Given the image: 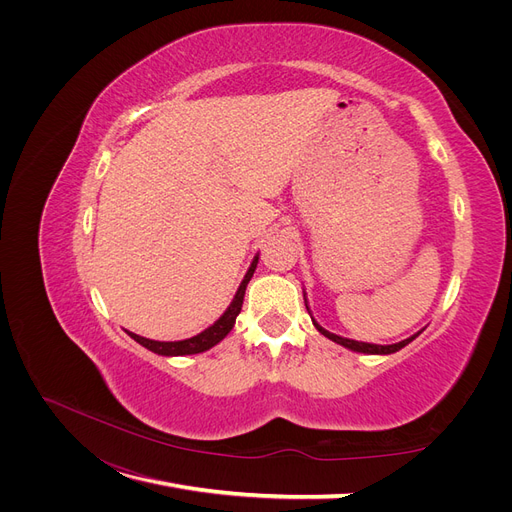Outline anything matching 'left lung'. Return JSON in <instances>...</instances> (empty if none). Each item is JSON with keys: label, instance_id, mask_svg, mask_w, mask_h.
Here are the masks:
<instances>
[{"label": "left lung", "instance_id": "1", "mask_svg": "<svg viewBox=\"0 0 512 512\" xmlns=\"http://www.w3.org/2000/svg\"><path fill=\"white\" fill-rule=\"evenodd\" d=\"M305 305H307V299H305ZM307 311H309V307H307ZM313 319V317H311ZM313 326L324 334L326 338H330V340H334L336 344H342V346H346V348H351V351H357V353H365V355H392V353H396V351H400L402 346H407L411 340H415L419 334H415V336H411V338H407V340H402V342H396V344H388V346H382V344H369V342H357V340H348V338H342V336H336V334H332V332H328V330H324L321 328L317 321L313 319Z\"/></svg>", "mask_w": 512, "mask_h": 512}]
</instances>
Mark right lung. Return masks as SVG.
<instances>
[{
	"instance_id": "add662e5",
	"label": "right lung",
	"mask_w": 512,
	"mask_h": 512,
	"mask_svg": "<svg viewBox=\"0 0 512 512\" xmlns=\"http://www.w3.org/2000/svg\"><path fill=\"white\" fill-rule=\"evenodd\" d=\"M257 261H259V255H255L249 272L245 274V278H242L234 299L230 303V307L224 311V315L215 321L213 326H209L207 330H203L201 334L193 336V338H186V340H178V342H159V340H149V338H143L139 334H130V338L137 340L139 344H143L145 348H149L151 353H157V355H164V357H180V355H197V353H203V351H209L211 346L218 344L220 340H224L228 336V332L234 328V321L242 309V299H245V290H247V284L249 280L253 278V272L257 267Z\"/></svg>"
}]
</instances>
